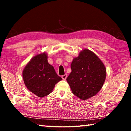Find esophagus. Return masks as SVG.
I'll return each instance as SVG.
<instances>
[{"label":"esophagus","mask_w":131,"mask_h":131,"mask_svg":"<svg viewBox=\"0 0 131 131\" xmlns=\"http://www.w3.org/2000/svg\"><path fill=\"white\" fill-rule=\"evenodd\" d=\"M67 77H68V76H67V74H64V75H62V79L63 80H66V79L67 78Z\"/></svg>","instance_id":"34e87169"}]
</instances>
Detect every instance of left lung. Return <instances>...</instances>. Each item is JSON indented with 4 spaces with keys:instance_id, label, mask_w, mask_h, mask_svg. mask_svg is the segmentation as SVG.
Segmentation results:
<instances>
[{
    "instance_id": "obj_1",
    "label": "left lung",
    "mask_w": 131,
    "mask_h": 131,
    "mask_svg": "<svg viewBox=\"0 0 131 131\" xmlns=\"http://www.w3.org/2000/svg\"><path fill=\"white\" fill-rule=\"evenodd\" d=\"M72 72L66 79L74 95L82 100L94 96L102 87L106 70L94 52L83 50L70 65Z\"/></svg>"
}]
</instances>
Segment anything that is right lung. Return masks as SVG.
<instances>
[{
  "label": "right lung",
  "mask_w": 131,
  "mask_h": 131,
  "mask_svg": "<svg viewBox=\"0 0 131 131\" xmlns=\"http://www.w3.org/2000/svg\"><path fill=\"white\" fill-rule=\"evenodd\" d=\"M23 77L28 89L40 97L49 95L55 84L62 80L48 63L45 53L32 58L24 68Z\"/></svg>",
  "instance_id": "right-lung-1"
}]
</instances>
